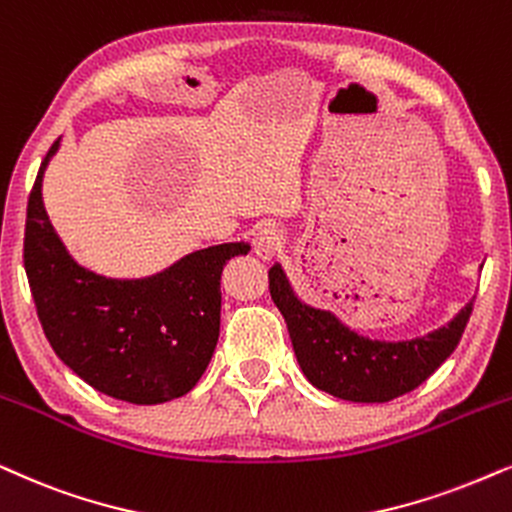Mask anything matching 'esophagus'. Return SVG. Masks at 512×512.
<instances>
[{
	"label": "esophagus",
	"mask_w": 512,
	"mask_h": 512,
	"mask_svg": "<svg viewBox=\"0 0 512 512\" xmlns=\"http://www.w3.org/2000/svg\"><path fill=\"white\" fill-rule=\"evenodd\" d=\"M282 232L270 228V225H265V228H258L256 235H254V251L256 256H261L263 261H270V258H275L277 254L282 251Z\"/></svg>",
	"instance_id": "34e87169"
}]
</instances>
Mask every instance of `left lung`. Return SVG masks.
Returning <instances> with one entry per match:
<instances>
[{
  "mask_svg": "<svg viewBox=\"0 0 512 512\" xmlns=\"http://www.w3.org/2000/svg\"><path fill=\"white\" fill-rule=\"evenodd\" d=\"M268 275L270 296L287 322L303 376L315 388L348 402H390L421 386L454 353L473 313L470 301L426 336L378 341L357 334L329 310L303 303L280 263Z\"/></svg>",
  "mask_w": 512,
  "mask_h": 512,
  "instance_id": "left-lung-1",
  "label": "left lung"
}]
</instances>
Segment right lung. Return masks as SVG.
Instances as JSON below:
<instances>
[{
  "label": "right lung",
  "mask_w": 512,
  "mask_h": 512,
  "mask_svg": "<svg viewBox=\"0 0 512 512\" xmlns=\"http://www.w3.org/2000/svg\"><path fill=\"white\" fill-rule=\"evenodd\" d=\"M61 138L39 167L28 199L23 263L53 353L98 393L162 404L195 388L221 331V275L249 242L192 251L167 270L115 280L79 265L44 209L42 181Z\"/></svg>",
  "instance_id": "add662e5"
}]
</instances>
